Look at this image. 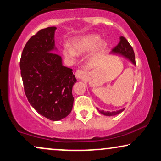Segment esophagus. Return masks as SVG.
I'll list each match as a JSON object with an SVG mask.
<instances>
[{"mask_svg":"<svg viewBox=\"0 0 161 161\" xmlns=\"http://www.w3.org/2000/svg\"><path fill=\"white\" fill-rule=\"evenodd\" d=\"M85 75H86V73L84 71H82V70H77L75 72V77L77 79H82L85 77Z\"/></svg>","mask_w":161,"mask_h":161,"instance_id":"34e87169","label":"esophagus"}]
</instances>
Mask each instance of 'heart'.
<instances>
[{"label": "heart", "instance_id": "1", "mask_svg": "<svg viewBox=\"0 0 161 161\" xmlns=\"http://www.w3.org/2000/svg\"><path fill=\"white\" fill-rule=\"evenodd\" d=\"M101 37L97 34H88L77 37L72 41V47L65 45L63 47V53L66 59L74 60L76 55L84 54L94 48V53H98L106 47L104 41H100Z\"/></svg>", "mask_w": 161, "mask_h": 161}]
</instances>
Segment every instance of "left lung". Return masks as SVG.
<instances>
[{"mask_svg":"<svg viewBox=\"0 0 161 161\" xmlns=\"http://www.w3.org/2000/svg\"><path fill=\"white\" fill-rule=\"evenodd\" d=\"M114 53V54H118L120 55V56H123L125 58L128 59V60L132 63L133 65H136V59H135V53L133 49H132V46L129 45L128 42L124 37L121 36L120 40H119V44L114 47V49L112 50L111 53ZM98 110V111L102 114L103 115L105 116H115L117 115V114H120L121 112H123L124 110V108L121 109V110H116V111H104V110H100L98 108H97Z\"/></svg>","mask_w":161,"mask_h":161,"instance_id":"obj_1","label":"left lung"}]
</instances>
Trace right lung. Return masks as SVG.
I'll use <instances>...</instances> for the list:
<instances>
[{"mask_svg": "<svg viewBox=\"0 0 161 161\" xmlns=\"http://www.w3.org/2000/svg\"><path fill=\"white\" fill-rule=\"evenodd\" d=\"M56 29L47 27L31 37L19 63L29 104L40 115L53 121L70 114L74 101L72 89L76 82L73 69L63 66L61 57L54 52Z\"/></svg>", "mask_w": 161, "mask_h": 161, "instance_id": "obj_1", "label": "right lung"}]
</instances>
